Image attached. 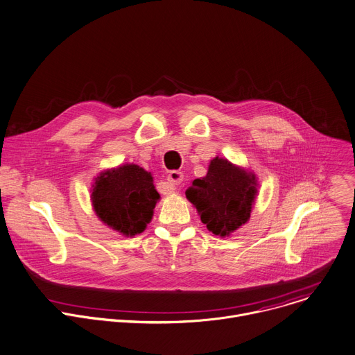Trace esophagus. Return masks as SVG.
Returning a JSON list of instances; mask_svg holds the SVG:
<instances>
[{"instance_id": "34e87169", "label": "esophagus", "mask_w": 355, "mask_h": 355, "mask_svg": "<svg viewBox=\"0 0 355 355\" xmlns=\"http://www.w3.org/2000/svg\"><path fill=\"white\" fill-rule=\"evenodd\" d=\"M182 180H184V175L181 171H171L167 175V181L171 185V189H177V187L182 182Z\"/></svg>"}]
</instances>
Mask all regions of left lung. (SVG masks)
<instances>
[{
	"instance_id": "1",
	"label": "left lung",
	"mask_w": 355,
	"mask_h": 355,
	"mask_svg": "<svg viewBox=\"0 0 355 355\" xmlns=\"http://www.w3.org/2000/svg\"><path fill=\"white\" fill-rule=\"evenodd\" d=\"M257 192L252 173L216 157L210 162L206 177L193 180L185 195L207 230L225 237L248 221Z\"/></svg>"
}]
</instances>
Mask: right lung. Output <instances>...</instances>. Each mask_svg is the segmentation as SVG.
<instances>
[{
    "label": "right lung",
    "mask_w": 355,
    "mask_h": 355,
    "mask_svg": "<svg viewBox=\"0 0 355 355\" xmlns=\"http://www.w3.org/2000/svg\"><path fill=\"white\" fill-rule=\"evenodd\" d=\"M159 198L150 173L135 164L101 173L92 192L98 218L128 237L146 228Z\"/></svg>",
    "instance_id": "1"
}]
</instances>
